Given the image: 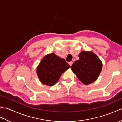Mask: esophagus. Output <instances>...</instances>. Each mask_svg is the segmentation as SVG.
I'll list each match as a JSON object with an SVG mask.
<instances>
[{"label":"esophagus","instance_id":"esophagus-1","mask_svg":"<svg viewBox=\"0 0 122 122\" xmlns=\"http://www.w3.org/2000/svg\"><path fill=\"white\" fill-rule=\"evenodd\" d=\"M69 64H70V66H72V65L73 64V62H72V61H71V62H70L69 63Z\"/></svg>","mask_w":122,"mask_h":122}]
</instances>
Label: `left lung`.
<instances>
[{"label": "left lung", "instance_id": "obj_1", "mask_svg": "<svg viewBox=\"0 0 122 122\" xmlns=\"http://www.w3.org/2000/svg\"><path fill=\"white\" fill-rule=\"evenodd\" d=\"M78 60L71 66L72 70L81 83L88 85L95 81L99 75L102 64L98 56L91 51H83Z\"/></svg>", "mask_w": 122, "mask_h": 122}]
</instances>
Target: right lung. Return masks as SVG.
I'll list each match as a JSON object with an SVG mask.
<instances>
[{"mask_svg": "<svg viewBox=\"0 0 122 122\" xmlns=\"http://www.w3.org/2000/svg\"><path fill=\"white\" fill-rule=\"evenodd\" d=\"M70 67L64 59L55 53L48 54L42 59L37 68V73L42 84L51 86L60 78L62 73Z\"/></svg>", "mask_w": 122, "mask_h": 122, "instance_id": "1", "label": "right lung"}]
</instances>
